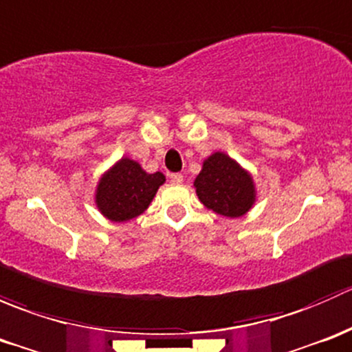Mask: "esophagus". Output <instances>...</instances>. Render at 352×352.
Masks as SVG:
<instances>
[{
	"mask_svg": "<svg viewBox=\"0 0 352 352\" xmlns=\"http://www.w3.org/2000/svg\"><path fill=\"white\" fill-rule=\"evenodd\" d=\"M170 180H172L173 184H182L184 182V175L182 173H170Z\"/></svg>",
	"mask_w": 352,
	"mask_h": 352,
	"instance_id": "1",
	"label": "esophagus"
}]
</instances>
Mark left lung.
<instances>
[{"label": "left lung", "mask_w": 352, "mask_h": 352, "mask_svg": "<svg viewBox=\"0 0 352 352\" xmlns=\"http://www.w3.org/2000/svg\"><path fill=\"white\" fill-rule=\"evenodd\" d=\"M194 187L206 208L226 218H240L255 202L252 175L223 151L204 160Z\"/></svg>", "instance_id": "1"}]
</instances>
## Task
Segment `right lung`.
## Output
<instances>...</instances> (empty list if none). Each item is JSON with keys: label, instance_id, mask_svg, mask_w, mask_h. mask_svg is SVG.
Listing matches in <instances>:
<instances>
[{"label": "right lung", "instance_id": "1", "mask_svg": "<svg viewBox=\"0 0 352 352\" xmlns=\"http://www.w3.org/2000/svg\"><path fill=\"white\" fill-rule=\"evenodd\" d=\"M163 182L162 172L148 173L134 160L120 158L98 180L95 202L110 221H129L146 211Z\"/></svg>", "mask_w": 352, "mask_h": 352}]
</instances>
